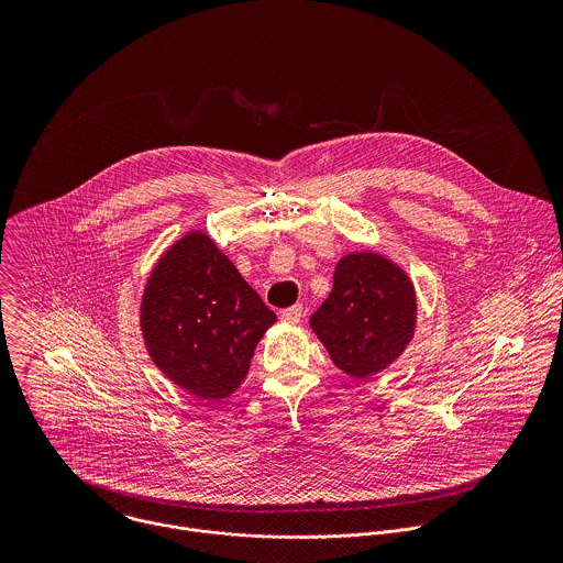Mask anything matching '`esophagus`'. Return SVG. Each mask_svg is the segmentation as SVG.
Masks as SVG:
<instances>
[{"instance_id": "1", "label": "esophagus", "mask_w": 563, "mask_h": 563, "mask_svg": "<svg viewBox=\"0 0 563 563\" xmlns=\"http://www.w3.org/2000/svg\"><path fill=\"white\" fill-rule=\"evenodd\" d=\"M301 319H303V306L301 303H297L292 308H286L282 312V321L284 322H299Z\"/></svg>"}]
</instances>
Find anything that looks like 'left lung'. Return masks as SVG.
I'll return each instance as SVG.
<instances>
[{"label":"left lung","instance_id":"8db88e82","mask_svg":"<svg viewBox=\"0 0 563 563\" xmlns=\"http://www.w3.org/2000/svg\"><path fill=\"white\" fill-rule=\"evenodd\" d=\"M310 324L340 371L355 379L373 377L401 355L413 335V286L379 253L344 255Z\"/></svg>","mask_w":563,"mask_h":563}]
</instances>
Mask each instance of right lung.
<instances>
[{"label": "right lung", "mask_w": 563, "mask_h": 563, "mask_svg": "<svg viewBox=\"0 0 563 563\" xmlns=\"http://www.w3.org/2000/svg\"><path fill=\"white\" fill-rule=\"evenodd\" d=\"M275 312L203 232L175 242L154 268L141 327L152 360L190 395L219 401L249 373Z\"/></svg>", "instance_id": "right-lung-1"}]
</instances>
